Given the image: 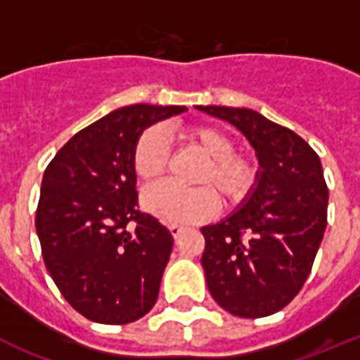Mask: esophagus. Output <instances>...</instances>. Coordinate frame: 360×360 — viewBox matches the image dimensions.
<instances>
[{"instance_id":"1","label":"esophagus","mask_w":360,"mask_h":360,"mask_svg":"<svg viewBox=\"0 0 360 360\" xmlns=\"http://www.w3.org/2000/svg\"><path fill=\"white\" fill-rule=\"evenodd\" d=\"M168 229H170V233H172V235H174V238H177V236H179L181 233L184 231V229L181 228V226H177V224H172Z\"/></svg>"}]
</instances>
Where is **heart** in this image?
<instances>
[{"mask_svg": "<svg viewBox=\"0 0 360 360\" xmlns=\"http://www.w3.org/2000/svg\"><path fill=\"white\" fill-rule=\"evenodd\" d=\"M184 140L208 158L193 183L199 188L160 184L143 193V206L167 224H195L213 217L219 199L231 206L245 199L257 179V165L249 156L235 152V141L215 127H188ZM170 163V145L160 127L140 134L132 148V168L145 184L163 179Z\"/></svg>", "mask_w": 360, "mask_h": 360, "instance_id": "1", "label": "heart"}]
</instances>
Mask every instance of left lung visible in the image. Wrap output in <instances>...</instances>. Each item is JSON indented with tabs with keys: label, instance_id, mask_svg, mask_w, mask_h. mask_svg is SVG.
I'll use <instances>...</instances> for the list:
<instances>
[{
	"label": "left lung",
	"instance_id": "left-lung-1",
	"mask_svg": "<svg viewBox=\"0 0 360 360\" xmlns=\"http://www.w3.org/2000/svg\"><path fill=\"white\" fill-rule=\"evenodd\" d=\"M197 109L238 129L260 165L240 206L200 228L210 294L233 316H271L300 292L325 235L328 188L321 161L296 132L252 109Z\"/></svg>",
	"mask_w": 360,
	"mask_h": 360
}]
</instances>
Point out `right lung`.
Masks as SVG:
<instances>
[{
	"instance_id": "1",
	"label": "right lung",
	"mask_w": 360,
	"mask_h": 360,
	"mask_svg": "<svg viewBox=\"0 0 360 360\" xmlns=\"http://www.w3.org/2000/svg\"><path fill=\"white\" fill-rule=\"evenodd\" d=\"M184 111L148 103L116 109L77 132L44 170L35 215L44 264L89 321L127 325L156 303L174 238L138 210L132 148L145 129Z\"/></svg>"
}]
</instances>
